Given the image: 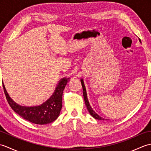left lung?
Instances as JSON below:
<instances>
[{
	"label": "left lung",
	"mask_w": 151,
	"mask_h": 151,
	"mask_svg": "<svg viewBox=\"0 0 151 151\" xmlns=\"http://www.w3.org/2000/svg\"><path fill=\"white\" fill-rule=\"evenodd\" d=\"M81 84H82V89H83V95H84V101H85V103L86 105V107L88 108V110L89 111V114H90L93 117H94L96 119H99V120H104V118H102L98 114H97L95 112V111L93 110L92 108L91 107L90 104L89 103V101H88V99L87 97V93H86V88H85V86L84 84V82H83V80L81 79Z\"/></svg>",
	"instance_id": "left-lung-1"
}]
</instances>
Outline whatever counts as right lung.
<instances>
[{
    "label": "right lung",
    "instance_id": "obj_1",
    "mask_svg": "<svg viewBox=\"0 0 151 151\" xmlns=\"http://www.w3.org/2000/svg\"><path fill=\"white\" fill-rule=\"evenodd\" d=\"M68 80L63 78L56 87L51 97L39 106L26 107L16 104L9 97L4 84V91L9 105L12 110L24 119L35 124H44L52 123L58 117L62 108V95Z\"/></svg>",
    "mask_w": 151,
    "mask_h": 151
}]
</instances>
